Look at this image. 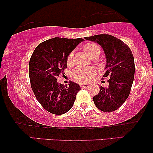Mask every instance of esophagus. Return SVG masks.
Returning a JSON list of instances; mask_svg holds the SVG:
<instances>
[{
	"mask_svg": "<svg viewBox=\"0 0 153 153\" xmlns=\"http://www.w3.org/2000/svg\"><path fill=\"white\" fill-rule=\"evenodd\" d=\"M81 88H88L89 86L88 83H80Z\"/></svg>",
	"mask_w": 153,
	"mask_h": 153,
	"instance_id": "1",
	"label": "esophagus"
}]
</instances>
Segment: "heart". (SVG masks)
<instances>
[{"instance_id":"obj_1","label":"heart","mask_w":153,"mask_h":153,"mask_svg":"<svg viewBox=\"0 0 153 153\" xmlns=\"http://www.w3.org/2000/svg\"><path fill=\"white\" fill-rule=\"evenodd\" d=\"M84 51L91 58L100 55V49L98 45L95 43H88L84 45ZM73 61V53H71L67 58V64L70 65ZM95 73V70L91 68H77L73 73V76L75 80L80 82H85L88 81L89 79L93 76Z\"/></svg>"}]
</instances>
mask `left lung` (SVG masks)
I'll return each mask as SVG.
<instances>
[{
  "mask_svg": "<svg viewBox=\"0 0 153 153\" xmlns=\"http://www.w3.org/2000/svg\"><path fill=\"white\" fill-rule=\"evenodd\" d=\"M100 45L106 57L103 77H108V85L100 86L93 97L94 103L104 112H112L122 106L130 93L134 77V60L129 47L112 35L102 34L84 37Z\"/></svg>",
  "mask_w": 153,
  "mask_h": 153,
  "instance_id": "8db88e82",
  "label": "left lung"
}]
</instances>
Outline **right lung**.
<instances>
[{
    "label": "right lung",
    "instance_id": "right-lung-1",
    "mask_svg": "<svg viewBox=\"0 0 153 153\" xmlns=\"http://www.w3.org/2000/svg\"><path fill=\"white\" fill-rule=\"evenodd\" d=\"M84 39L55 37L35 48L29 62V77L35 97L51 114L62 115L72 107L81 87L70 81L69 86L58 83L57 78L67 68L70 53Z\"/></svg>",
    "mask_w": 153,
    "mask_h": 153
}]
</instances>
